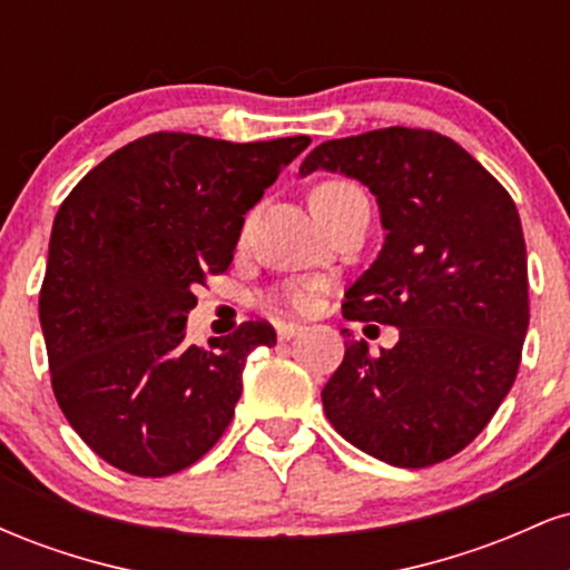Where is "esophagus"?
I'll return each instance as SVG.
<instances>
[{"mask_svg": "<svg viewBox=\"0 0 570 570\" xmlns=\"http://www.w3.org/2000/svg\"><path fill=\"white\" fill-rule=\"evenodd\" d=\"M305 326L299 324V322H286V324H278V330H276V335H278V340L281 343H286V340H292V337H297L299 332H303Z\"/></svg>", "mask_w": 570, "mask_h": 570, "instance_id": "34e87169", "label": "esophagus"}]
</instances>
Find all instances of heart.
<instances>
[{"label":"heart","instance_id":"heart-1","mask_svg":"<svg viewBox=\"0 0 570 570\" xmlns=\"http://www.w3.org/2000/svg\"><path fill=\"white\" fill-rule=\"evenodd\" d=\"M345 193H356V187L348 185V181L332 179V181H322V185L313 189L311 198H324V195H345ZM284 299L292 307H305L307 305V297H305L303 292H289Z\"/></svg>","mask_w":570,"mask_h":570}]
</instances>
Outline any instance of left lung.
Returning <instances> with one entry per match:
<instances>
[{
  "label": "left lung",
  "instance_id": "1",
  "mask_svg": "<svg viewBox=\"0 0 570 570\" xmlns=\"http://www.w3.org/2000/svg\"><path fill=\"white\" fill-rule=\"evenodd\" d=\"M318 168L370 187L385 230L377 259L345 292L343 316L399 330L381 356L364 340L345 343L322 391L326 417L391 466L440 463L488 426L520 367L531 322L520 214L461 144L434 130L324 141L299 176Z\"/></svg>",
  "mask_w": 570,
  "mask_h": 570
}]
</instances>
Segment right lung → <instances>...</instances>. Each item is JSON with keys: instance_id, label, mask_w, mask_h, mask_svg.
<instances>
[{"instance_id": "obj_1", "label": "right lung", "mask_w": 570, "mask_h": 570, "mask_svg": "<svg viewBox=\"0 0 570 570\" xmlns=\"http://www.w3.org/2000/svg\"><path fill=\"white\" fill-rule=\"evenodd\" d=\"M307 144L149 134L58 208L39 294L50 377L71 429L120 472H181L230 426L246 356L276 332L246 322L189 345L193 289L230 267L244 214Z\"/></svg>"}]
</instances>
